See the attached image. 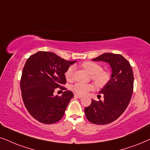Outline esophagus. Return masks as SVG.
Masks as SVG:
<instances>
[{"mask_svg":"<svg viewBox=\"0 0 150 150\" xmlns=\"http://www.w3.org/2000/svg\"><path fill=\"white\" fill-rule=\"evenodd\" d=\"M75 97H76V98H79V99H80V98H81V95H77V94H75Z\"/></svg>","mask_w":150,"mask_h":150,"instance_id":"34e87169","label":"esophagus"}]
</instances>
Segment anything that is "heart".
<instances>
[{
	"mask_svg": "<svg viewBox=\"0 0 150 150\" xmlns=\"http://www.w3.org/2000/svg\"><path fill=\"white\" fill-rule=\"evenodd\" d=\"M81 67L91 74V79L94 81L97 87L102 88L105 86L109 81L110 80L111 75L107 70L102 69V67L99 64L95 62H85L81 64ZM75 71V67L71 66L68 68L64 73L65 78L67 81H71L73 78V73ZM94 88V86L91 83H77L71 86V89L75 93L78 95H86L88 92L92 91Z\"/></svg>",
	"mask_w": 150,
	"mask_h": 150,
	"instance_id": "b5f03b06",
	"label": "heart"
}]
</instances>
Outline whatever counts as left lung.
<instances>
[{"label":"left lung","mask_w":150,"mask_h":150,"mask_svg":"<svg viewBox=\"0 0 150 150\" xmlns=\"http://www.w3.org/2000/svg\"><path fill=\"white\" fill-rule=\"evenodd\" d=\"M93 61H103L112 68L111 79L99 92L103 101L92 99L85 108L88 120L97 125L108 124L123 113L130 101L134 88V75L130 64L120 54L105 53Z\"/></svg>","instance_id":"left-lung-1"}]
</instances>
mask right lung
I'll return each instance as SVG.
<instances>
[{"mask_svg":"<svg viewBox=\"0 0 150 150\" xmlns=\"http://www.w3.org/2000/svg\"><path fill=\"white\" fill-rule=\"evenodd\" d=\"M75 62L47 51L37 52L27 59L21 79L22 98L30 115L39 122L53 124L63 117L74 97L63 87L67 83L64 73ZM57 87L65 91L62 96L53 95Z\"/></svg>","mask_w":150,"mask_h":150,"instance_id":"1","label":"right lung"}]
</instances>
